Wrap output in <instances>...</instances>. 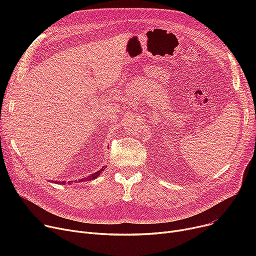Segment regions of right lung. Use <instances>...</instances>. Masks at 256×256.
<instances>
[{"label": "right lung", "mask_w": 256, "mask_h": 256, "mask_svg": "<svg viewBox=\"0 0 256 256\" xmlns=\"http://www.w3.org/2000/svg\"><path fill=\"white\" fill-rule=\"evenodd\" d=\"M104 168L102 167V168L100 170H98V172H94L93 174H91L90 176H88V178H83V180H82V182H83V180H85V182H86V180H91L96 178H98V176H100V174L104 171ZM57 182V184H65V182Z\"/></svg>", "instance_id": "obj_1"}]
</instances>
